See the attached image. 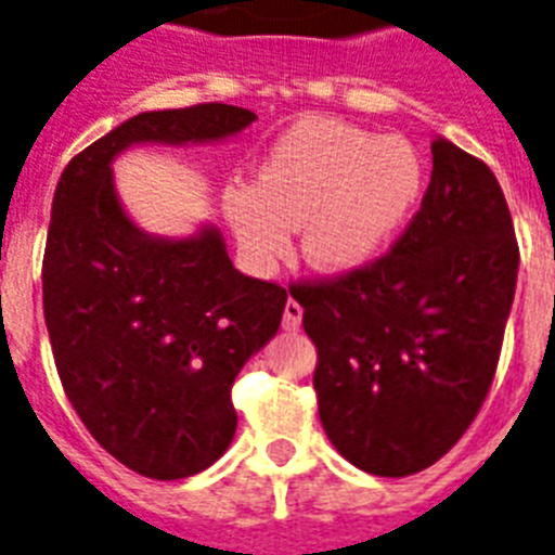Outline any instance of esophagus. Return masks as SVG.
<instances>
[{"mask_svg":"<svg viewBox=\"0 0 555 555\" xmlns=\"http://www.w3.org/2000/svg\"><path fill=\"white\" fill-rule=\"evenodd\" d=\"M300 320H304V309L297 304L295 297H288L286 309H283V328L286 332H297L300 328Z\"/></svg>","mask_w":555,"mask_h":555,"instance_id":"1","label":"esophagus"}]
</instances>
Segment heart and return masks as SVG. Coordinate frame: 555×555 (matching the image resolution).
Instances as JSON below:
<instances>
[{"label":"heart","instance_id":"obj_1","mask_svg":"<svg viewBox=\"0 0 555 555\" xmlns=\"http://www.w3.org/2000/svg\"><path fill=\"white\" fill-rule=\"evenodd\" d=\"M423 190V155L409 139L311 118L274 141L255 184L232 186L223 209L260 272L286 255L292 227H304L311 267L349 272L391 244Z\"/></svg>","mask_w":555,"mask_h":555}]
</instances>
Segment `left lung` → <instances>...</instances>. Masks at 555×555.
I'll list each match as a JSON object with an SVG mask.
<instances>
[{"label":"left lung","instance_id":"left-lung-1","mask_svg":"<svg viewBox=\"0 0 555 555\" xmlns=\"http://www.w3.org/2000/svg\"><path fill=\"white\" fill-rule=\"evenodd\" d=\"M431 184L391 249L292 283L318 349L314 391L332 446L374 476H411L468 431L496 377L519 244L491 167L431 144Z\"/></svg>","mask_w":555,"mask_h":555}]
</instances>
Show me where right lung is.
<instances>
[{"label": "right lung", "instance_id": "obj_1", "mask_svg": "<svg viewBox=\"0 0 555 555\" xmlns=\"http://www.w3.org/2000/svg\"><path fill=\"white\" fill-rule=\"evenodd\" d=\"M251 121L218 102L141 113L73 155L53 195L41 292L59 379L95 442L146 479H184L227 451L232 383L281 326L286 288L237 272L212 227L144 235L109 162L141 141H212Z\"/></svg>", "mask_w": 555, "mask_h": 555}]
</instances>
